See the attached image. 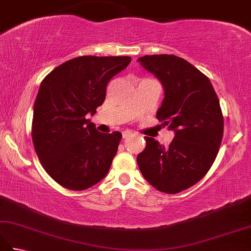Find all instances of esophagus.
<instances>
[{"instance_id": "esophagus-1", "label": "esophagus", "mask_w": 251, "mask_h": 251, "mask_svg": "<svg viewBox=\"0 0 251 251\" xmlns=\"http://www.w3.org/2000/svg\"><path fill=\"white\" fill-rule=\"evenodd\" d=\"M122 135H123V138H124V139H126V138H128L129 136L132 135V132L129 131V130H126V131H123Z\"/></svg>"}]
</instances>
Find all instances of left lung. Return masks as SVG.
<instances>
[{"label":"left lung","instance_id":"1","mask_svg":"<svg viewBox=\"0 0 251 251\" xmlns=\"http://www.w3.org/2000/svg\"><path fill=\"white\" fill-rule=\"evenodd\" d=\"M138 61L163 84L165 98L156 117L176 134L167 148L145 137L138 166L156 190L179 193L205 177L219 152L225 129L219 99L209 78L182 58L163 54Z\"/></svg>","mask_w":251,"mask_h":251}]
</instances>
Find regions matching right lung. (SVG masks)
<instances>
[{"label": "right lung", "mask_w": 251, "mask_h": 251, "mask_svg": "<svg viewBox=\"0 0 251 251\" xmlns=\"http://www.w3.org/2000/svg\"><path fill=\"white\" fill-rule=\"evenodd\" d=\"M130 61L128 56H81L58 66L42 81L32 141L45 172L63 188L86 190L108 174L122 134L99 132L85 116L96 113L110 79Z\"/></svg>", "instance_id": "obj_1"}]
</instances>
